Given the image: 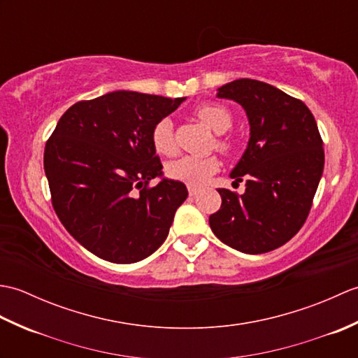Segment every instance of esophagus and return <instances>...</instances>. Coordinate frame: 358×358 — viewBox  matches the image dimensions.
Instances as JSON below:
<instances>
[{"instance_id": "obj_1", "label": "esophagus", "mask_w": 358, "mask_h": 358, "mask_svg": "<svg viewBox=\"0 0 358 358\" xmlns=\"http://www.w3.org/2000/svg\"><path fill=\"white\" fill-rule=\"evenodd\" d=\"M196 194H199V189H195V187H189V195H191V196H195Z\"/></svg>"}]
</instances>
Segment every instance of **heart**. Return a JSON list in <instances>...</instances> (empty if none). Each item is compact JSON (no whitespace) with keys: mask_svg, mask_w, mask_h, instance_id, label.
I'll return each instance as SVG.
<instances>
[{"mask_svg":"<svg viewBox=\"0 0 358 358\" xmlns=\"http://www.w3.org/2000/svg\"><path fill=\"white\" fill-rule=\"evenodd\" d=\"M195 117L201 120L204 124L210 127L212 131L217 134L226 132L227 129L232 126V115L231 112L220 104L214 103H204L196 106ZM150 141L154 146L155 152L159 155L171 157L177 152V143H175V134H173V124L171 118H162L158 120L155 126L152 127L150 132ZM215 148L224 155H231L235 149V141L231 136L220 135L215 140ZM220 167L218 158L210 157H192V155H183L175 162L169 163L166 167L167 175L172 180L181 181L191 187H199L206 183V181L214 175Z\"/></svg>","mask_w":358,"mask_h":358,"instance_id":"obj_1","label":"heart"}]
</instances>
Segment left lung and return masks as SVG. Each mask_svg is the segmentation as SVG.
<instances>
[{
    "label": "left lung",
    "instance_id": "obj_1",
    "mask_svg": "<svg viewBox=\"0 0 358 358\" xmlns=\"http://www.w3.org/2000/svg\"><path fill=\"white\" fill-rule=\"evenodd\" d=\"M245 108L250 138L231 177L246 181L238 195L218 189L222 208L209 217L224 245L245 254L283 246L301 229L320 183L324 150L308 106L268 83L240 78L218 89Z\"/></svg>",
    "mask_w": 358,
    "mask_h": 358
}]
</instances>
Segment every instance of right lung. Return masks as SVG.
Here are the masks:
<instances>
[{
	"label": "right lung",
	"instance_id": "right-lung-1",
	"mask_svg": "<svg viewBox=\"0 0 358 358\" xmlns=\"http://www.w3.org/2000/svg\"><path fill=\"white\" fill-rule=\"evenodd\" d=\"M185 98L118 90L75 103L44 148V172L59 222L90 252L135 263L162 246L187 199L181 181L163 180L150 132Z\"/></svg>",
	"mask_w": 358,
	"mask_h": 358
}]
</instances>
